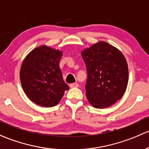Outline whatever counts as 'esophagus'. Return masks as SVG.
Wrapping results in <instances>:
<instances>
[{
    "mask_svg": "<svg viewBox=\"0 0 149 149\" xmlns=\"http://www.w3.org/2000/svg\"><path fill=\"white\" fill-rule=\"evenodd\" d=\"M70 87H72V88H74V87H79V84L76 83V82H74V83H71L70 84Z\"/></svg>",
    "mask_w": 149,
    "mask_h": 149,
    "instance_id": "34e87169",
    "label": "esophagus"
}]
</instances>
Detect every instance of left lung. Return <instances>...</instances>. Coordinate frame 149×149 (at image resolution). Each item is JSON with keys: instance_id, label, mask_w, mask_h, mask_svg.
I'll return each mask as SVG.
<instances>
[{"instance_id": "8db88e82", "label": "left lung", "mask_w": 149, "mask_h": 149, "mask_svg": "<svg viewBox=\"0 0 149 149\" xmlns=\"http://www.w3.org/2000/svg\"><path fill=\"white\" fill-rule=\"evenodd\" d=\"M87 72L86 97L95 108H105L121 99L128 82L127 61L118 49L103 41L84 49Z\"/></svg>"}]
</instances>
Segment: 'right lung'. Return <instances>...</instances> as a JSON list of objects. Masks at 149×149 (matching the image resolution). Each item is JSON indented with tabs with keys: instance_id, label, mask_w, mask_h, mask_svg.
Masks as SVG:
<instances>
[{
	"instance_id": "add662e5",
	"label": "right lung",
	"mask_w": 149,
	"mask_h": 149,
	"mask_svg": "<svg viewBox=\"0 0 149 149\" xmlns=\"http://www.w3.org/2000/svg\"><path fill=\"white\" fill-rule=\"evenodd\" d=\"M63 52L47 45L33 49L26 55L20 70L24 93L35 104L55 106L70 87L63 80L59 62Z\"/></svg>"
}]
</instances>
